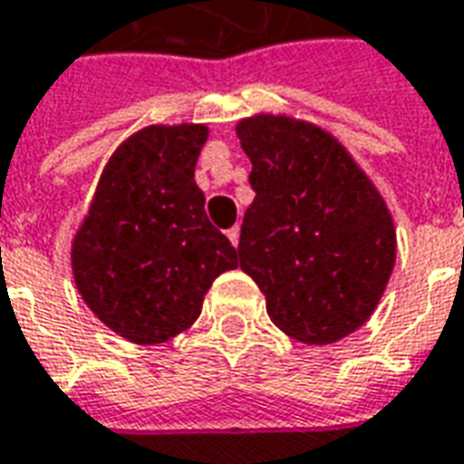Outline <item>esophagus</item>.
<instances>
[{
	"label": "esophagus",
	"mask_w": 464,
	"mask_h": 464,
	"mask_svg": "<svg viewBox=\"0 0 464 464\" xmlns=\"http://www.w3.org/2000/svg\"><path fill=\"white\" fill-rule=\"evenodd\" d=\"M226 236H228V241H231L233 246H238V236H241V228H238V226H233V228H228V231H226Z\"/></svg>",
	"instance_id": "obj_1"
}]
</instances>
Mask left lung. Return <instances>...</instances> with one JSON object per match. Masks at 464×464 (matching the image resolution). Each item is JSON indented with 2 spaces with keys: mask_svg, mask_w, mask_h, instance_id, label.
<instances>
[{
  "mask_svg": "<svg viewBox=\"0 0 464 464\" xmlns=\"http://www.w3.org/2000/svg\"><path fill=\"white\" fill-rule=\"evenodd\" d=\"M256 198L243 216L241 256L271 321L305 345L358 331L395 266V226L378 188L335 136L291 116L236 126Z\"/></svg>",
  "mask_w": 464,
  "mask_h": 464,
  "instance_id": "obj_1",
  "label": "left lung"
}]
</instances>
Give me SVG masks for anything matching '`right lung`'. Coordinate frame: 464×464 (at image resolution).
<instances>
[{"mask_svg": "<svg viewBox=\"0 0 464 464\" xmlns=\"http://www.w3.org/2000/svg\"><path fill=\"white\" fill-rule=\"evenodd\" d=\"M203 123L146 126L111 153L72 243L84 303L106 328L156 345L191 328L211 283L238 266L193 181Z\"/></svg>", "mask_w": 464, "mask_h": 464, "instance_id": "right-lung-1", "label": "right lung"}]
</instances>
